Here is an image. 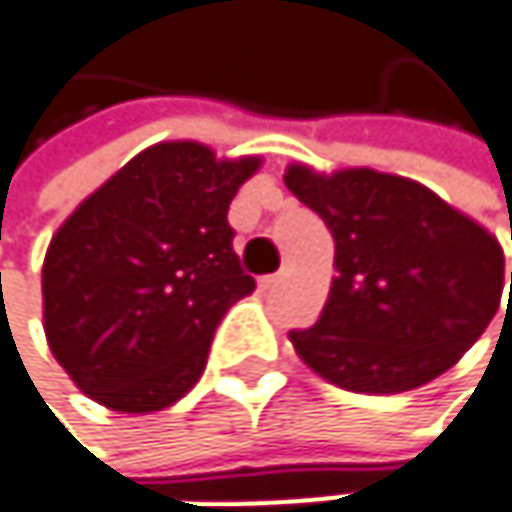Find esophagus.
Segmentation results:
<instances>
[{
  "mask_svg": "<svg viewBox=\"0 0 512 512\" xmlns=\"http://www.w3.org/2000/svg\"><path fill=\"white\" fill-rule=\"evenodd\" d=\"M281 284V275H263L260 278V290H272V287H278Z\"/></svg>",
  "mask_w": 512,
  "mask_h": 512,
  "instance_id": "34e87169",
  "label": "esophagus"
}]
</instances>
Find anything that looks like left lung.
<instances>
[{
  "mask_svg": "<svg viewBox=\"0 0 512 512\" xmlns=\"http://www.w3.org/2000/svg\"><path fill=\"white\" fill-rule=\"evenodd\" d=\"M284 183L335 240L326 308L311 329L290 332L314 373L358 394L412 391L454 367L492 323L504 252L436 192L373 168L326 177L290 165Z\"/></svg>",
  "mask_w": 512,
  "mask_h": 512,
  "instance_id": "left-lung-1",
  "label": "left lung"
}]
</instances>
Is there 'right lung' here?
Returning a JSON list of instances; mask_svg holds the SVG:
<instances>
[{"label":"right lung","mask_w":512,"mask_h":512,"mask_svg":"<svg viewBox=\"0 0 512 512\" xmlns=\"http://www.w3.org/2000/svg\"><path fill=\"white\" fill-rule=\"evenodd\" d=\"M257 168V156L159 142L58 228L44 260V332L88 397L159 412L198 382L216 326L255 290L228 207Z\"/></svg>","instance_id":"1"}]
</instances>
